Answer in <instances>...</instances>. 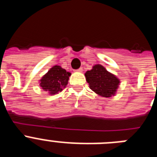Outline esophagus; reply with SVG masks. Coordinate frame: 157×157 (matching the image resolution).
Masks as SVG:
<instances>
[{"label": "esophagus", "instance_id": "obj_1", "mask_svg": "<svg viewBox=\"0 0 157 157\" xmlns=\"http://www.w3.org/2000/svg\"><path fill=\"white\" fill-rule=\"evenodd\" d=\"M82 70H83V69L82 68V67H80L79 69H78V70H76L75 71H77V72H82Z\"/></svg>", "mask_w": 157, "mask_h": 157}]
</instances>
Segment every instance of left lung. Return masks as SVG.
<instances>
[{
	"label": "left lung",
	"mask_w": 157,
	"mask_h": 157,
	"mask_svg": "<svg viewBox=\"0 0 157 157\" xmlns=\"http://www.w3.org/2000/svg\"><path fill=\"white\" fill-rule=\"evenodd\" d=\"M90 88L98 95L111 98L116 94L120 85V79L106 70L102 65L96 64L85 73Z\"/></svg>",
	"instance_id": "8db88e82"
}]
</instances>
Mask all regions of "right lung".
<instances>
[{"label": "right lung", "instance_id": "right-lung-1", "mask_svg": "<svg viewBox=\"0 0 157 157\" xmlns=\"http://www.w3.org/2000/svg\"><path fill=\"white\" fill-rule=\"evenodd\" d=\"M71 75L60 66L55 65L40 79V86L50 95L56 94L66 87Z\"/></svg>", "mask_w": 157, "mask_h": 157}]
</instances>
